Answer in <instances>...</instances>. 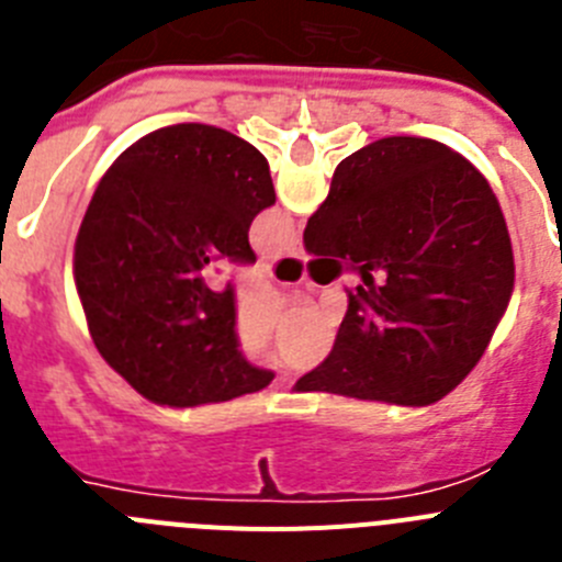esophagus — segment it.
Here are the masks:
<instances>
[{
	"mask_svg": "<svg viewBox=\"0 0 562 562\" xmlns=\"http://www.w3.org/2000/svg\"><path fill=\"white\" fill-rule=\"evenodd\" d=\"M284 256L290 258H301L304 256V247H301V241H292V245L284 247Z\"/></svg>",
	"mask_w": 562,
	"mask_h": 562,
	"instance_id": "34e87169",
	"label": "esophagus"
}]
</instances>
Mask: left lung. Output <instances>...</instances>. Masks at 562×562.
<instances>
[{
    "label": "left lung",
    "mask_w": 562,
    "mask_h": 562,
    "mask_svg": "<svg viewBox=\"0 0 562 562\" xmlns=\"http://www.w3.org/2000/svg\"><path fill=\"white\" fill-rule=\"evenodd\" d=\"M276 205L265 154L202 123L157 128L103 173L76 238V286L103 360L157 405L267 389L238 349L236 292L205 267L252 265L250 222Z\"/></svg>",
    "instance_id": "8db88e82"
}]
</instances>
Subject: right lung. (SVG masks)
Listing matches in <instances>:
<instances>
[{
	"mask_svg": "<svg viewBox=\"0 0 562 562\" xmlns=\"http://www.w3.org/2000/svg\"><path fill=\"white\" fill-rule=\"evenodd\" d=\"M304 245L362 267L335 346L295 391L430 405L475 369L515 284L513 241L473 162L385 137L335 168Z\"/></svg>",
	"mask_w": 562,
	"mask_h": 562,
	"instance_id": "add662e5",
	"label": "right lung"
}]
</instances>
